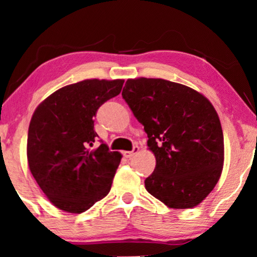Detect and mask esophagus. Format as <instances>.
I'll list each match as a JSON object with an SVG mask.
<instances>
[{"label":"esophagus","mask_w":257,"mask_h":257,"mask_svg":"<svg viewBox=\"0 0 257 257\" xmlns=\"http://www.w3.org/2000/svg\"><path fill=\"white\" fill-rule=\"evenodd\" d=\"M138 151H139V147L138 146H133V150L132 151H124V152H122V154H124L125 158H132L136 153H138Z\"/></svg>","instance_id":"1"}]
</instances>
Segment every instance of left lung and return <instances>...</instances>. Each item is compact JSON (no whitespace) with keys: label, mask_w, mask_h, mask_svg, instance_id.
<instances>
[{"label":"left lung","mask_w":257,"mask_h":257,"mask_svg":"<svg viewBox=\"0 0 257 257\" xmlns=\"http://www.w3.org/2000/svg\"><path fill=\"white\" fill-rule=\"evenodd\" d=\"M121 96L147 133L156 156L145 187L170 208L198 206L215 187L223 166V133L210 101L182 84L127 79Z\"/></svg>","instance_id":"1"}]
</instances>
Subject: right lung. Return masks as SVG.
<instances>
[{
	"mask_svg": "<svg viewBox=\"0 0 257 257\" xmlns=\"http://www.w3.org/2000/svg\"><path fill=\"white\" fill-rule=\"evenodd\" d=\"M122 79H86L66 85L38 105L28 131L31 174L48 199L83 213L108 194L121 154L111 152L93 128L98 108L120 93Z\"/></svg>",
	"mask_w": 257,
	"mask_h": 257,
	"instance_id": "obj_1",
	"label": "right lung"
}]
</instances>
